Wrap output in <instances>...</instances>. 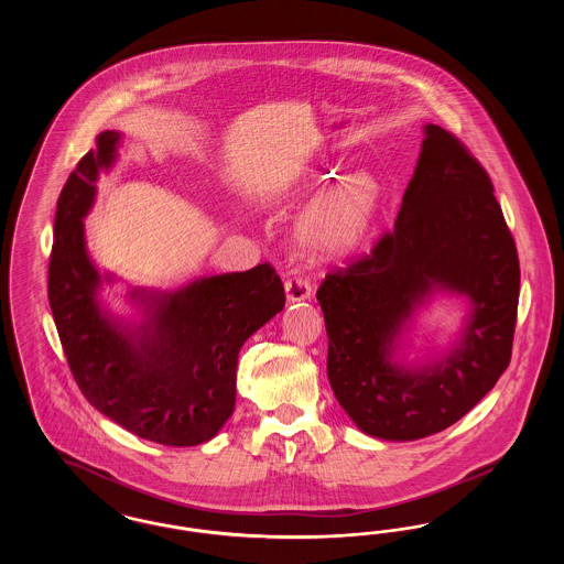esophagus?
<instances>
[{
    "instance_id": "34e87169",
    "label": "esophagus",
    "mask_w": 564,
    "mask_h": 564,
    "mask_svg": "<svg viewBox=\"0 0 564 564\" xmlns=\"http://www.w3.org/2000/svg\"><path fill=\"white\" fill-rule=\"evenodd\" d=\"M285 295H288V302H304V300H311L313 288L304 276H292L285 281Z\"/></svg>"
}]
</instances>
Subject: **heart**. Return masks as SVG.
<instances>
[{"instance_id":"heart-1","label":"heart","mask_w":564,"mask_h":564,"mask_svg":"<svg viewBox=\"0 0 564 564\" xmlns=\"http://www.w3.org/2000/svg\"><path fill=\"white\" fill-rule=\"evenodd\" d=\"M325 180H336L334 171L323 173ZM380 205L375 186L349 184L336 189L306 221L304 239L323 256H347L366 241L372 230Z\"/></svg>"}]
</instances>
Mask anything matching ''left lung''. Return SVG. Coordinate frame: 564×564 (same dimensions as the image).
I'll use <instances>...</instances> for the list:
<instances>
[{
    "mask_svg": "<svg viewBox=\"0 0 564 564\" xmlns=\"http://www.w3.org/2000/svg\"><path fill=\"white\" fill-rule=\"evenodd\" d=\"M492 192L482 164L455 134L427 124L395 228L317 290L327 378L364 433L408 442L446 430L510 366L520 264ZM433 291L465 294L468 325L453 350L408 369L392 352L413 308Z\"/></svg>",
    "mask_w": 564,
    "mask_h": 564,
    "instance_id": "left-lung-1",
    "label": "left lung"
}]
</instances>
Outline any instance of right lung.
<instances>
[{
  "mask_svg": "<svg viewBox=\"0 0 564 564\" xmlns=\"http://www.w3.org/2000/svg\"><path fill=\"white\" fill-rule=\"evenodd\" d=\"M118 131H104L61 189L48 264V300L69 370L84 398L120 427L164 446L209 442L237 400L242 343L285 306L270 264L198 279L173 294L134 290L145 322L122 325L99 304L101 274L84 221ZM109 281V276H106Z\"/></svg>",
  "mask_w": 564,
  "mask_h": 564,
  "instance_id": "1",
  "label": "right lung"
}]
</instances>
